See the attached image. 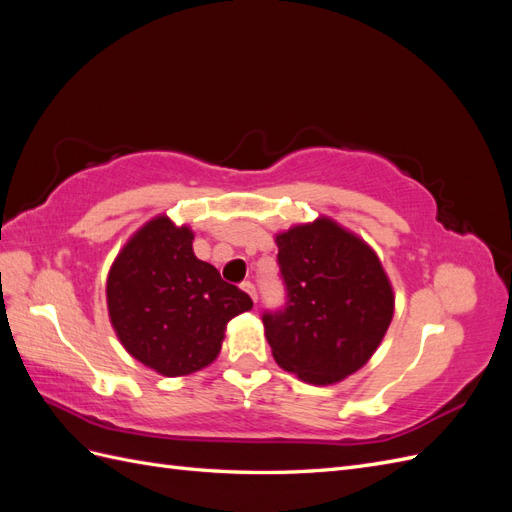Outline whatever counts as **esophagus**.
Wrapping results in <instances>:
<instances>
[{
    "mask_svg": "<svg viewBox=\"0 0 512 512\" xmlns=\"http://www.w3.org/2000/svg\"><path fill=\"white\" fill-rule=\"evenodd\" d=\"M241 288H243L247 294H250L254 303L258 301V292H256V286H254L252 282H243V284H241Z\"/></svg>",
    "mask_w": 512,
    "mask_h": 512,
    "instance_id": "1",
    "label": "esophagus"
}]
</instances>
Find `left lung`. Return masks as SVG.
<instances>
[{
	"label": "left lung",
	"instance_id": "obj_1",
	"mask_svg": "<svg viewBox=\"0 0 512 512\" xmlns=\"http://www.w3.org/2000/svg\"><path fill=\"white\" fill-rule=\"evenodd\" d=\"M286 305L262 314L273 359L327 386L361 369L393 320L395 297L376 252L329 218L275 237Z\"/></svg>",
	"mask_w": 512,
	"mask_h": 512
}]
</instances>
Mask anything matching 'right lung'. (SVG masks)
<instances>
[{"instance_id": "right-lung-1", "label": "right lung", "mask_w": 512, "mask_h": 512, "mask_svg": "<svg viewBox=\"0 0 512 512\" xmlns=\"http://www.w3.org/2000/svg\"><path fill=\"white\" fill-rule=\"evenodd\" d=\"M194 232L166 215L123 245L106 280L111 324L136 361L162 376H188L220 354L228 320L252 309L250 294L198 260Z\"/></svg>"}]
</instances>
